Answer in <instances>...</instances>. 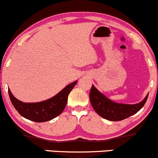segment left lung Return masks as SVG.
Masks as SVG:
<instances>
[{"label": "left lung", "mask_w": 158, "mask_h": 158, "mask_svg": "<svg viewBox=\"0 0 158 158\" xmlns=\"http://www.w3.org/2000/svg\"><path fill=\"white\" fill-rule=\"evenodd\" d=\"M149 94L136 104H123L114 102L100 92L93 85L91 88L89 99L91 104L98 115L111 121H120L138 112L147 101Z\"/></svg>", "instance_id": "8db88e82"}]
</instances>
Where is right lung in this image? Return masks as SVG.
Segmentation results:
<instances>
[{
    "label": "right lung",
    "instance_id": "1",
    "mask_svg": "<svg viewBox=\"0 0 158 158\" xmlns=\"http://www.w3.org/2000/svg\"><path fill=\"white\" fill-rule=\"evenodd\" d=\"M76 83L77 81L67 85L54 97L38 103H24L15 98L9 89L8 92L13 106L20 115L29 120L41 123L60 115L66 107L69 94Z\"/></svg>",
    "mask_w": 158,
    "mask_h": 158
}]
</instances>
